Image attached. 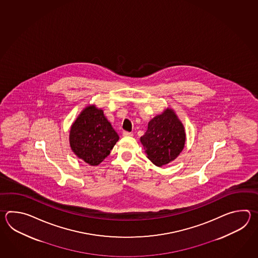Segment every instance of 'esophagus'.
<instances>
[{
	"instance_id": "esophagus-1",
	"label": "esophagus",
	"mask_w": 258,
	"mask_h": 258,
	"mask_svg": "<svg viewBox=\"0 0 258 258\" xmlns=\"http://www.w3.org/2000/svg\"><path fill=\"white\" fill-rule=\"evenodd\" d=\"M122 136H123V137H133V136H134V135H133V133H130V132H126V131H124L123 132V133H122Z\"/></svg>"
}]
</instances>
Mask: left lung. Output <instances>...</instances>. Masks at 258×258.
<instances>
[{
	"instance_id": "1",
	"label": "left lung",
	"mask_w": 258,
	"mask_h": 258,
	"mask_svg": "<svg viewBox=\"0 0 258 258\" xmlns=\"http://www.w3.org/2000/svg\"><path fill=\"white\" fill-rule=\"evenodd\" d=\"M185 130L174 110H166L148 122L140 141L153 164L161 167L180 155L185 144Z\"/></svg>"
}]
</instances>
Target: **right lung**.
Instances as JSON below:
<instances>
[{"label": "right lung", "instance_id": "right-lung-1", "mask_svg": "<svg viewBox=\"0 0 258 258\" xmlns=\"http://www.w3.org/2000/svg\"><path fill=\"white\" fill-rule=\"evenodd\" d=\"M119 136L105 117L103 110L95 105L86 107L72 124L70 147L77 158L97 166L110 153Z\"/></svg>", "mask_w": 258, "mask_h": 258}]
</instances>
